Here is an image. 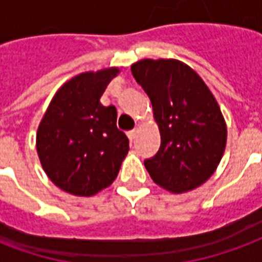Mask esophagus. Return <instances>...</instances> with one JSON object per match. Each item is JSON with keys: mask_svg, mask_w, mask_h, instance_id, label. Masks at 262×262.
<instances>
[{"mask_svg": "<svg viewBox=\"0 0 262 262\" xmlns=\"http://www.w3.org/2000/svg\"><path fill=\"white\" fill-rule=\"evenodd\" d=\"M137 133H138V131H137V128H134V129H131V131H128V138L131 142H133L134 139H135V137H137Z\"/></svg>", "mask_w": 262, "mask_h": 262, "instance_id": "34e87169", "label": "esophagus"}]
</instances>
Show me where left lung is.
I'll list each match as a JSON object with an SVG mask.
<instances>
[{
  "mask_svg": "<svg viewBox=\"0 0 262 262\" xmlns=\"http://www.w3.org/2000/svg\"><path fill=\"white\" fill-rule=\"evenodd\" d=\"M144 88L160 131V148L145 160L152 180L167 191H191L216 170L228 129L216 99L201 76L179 60H145L131 66Z\"/></svg>",
  "mask_w": 262,
  "mask_h": 262,
  "instance_id": "8db88e82",
  "label": "left lung"
}]
</instances>
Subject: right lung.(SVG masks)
<instances>
[{"label":"right lung","mask_w":262,"mask_h":262,"mask_svg":"<svg viewBox=\"0 0 262 262\" xmlns=\"http://www.w3.org/2000/svg\"><path fill=\"white\" fill-rule=\"evenodd\" d=\"M120 70L82 72L51 99L36 135L43 170L55 186L78 196H91L116 180L129 149L117 128V110L100 103Z\"/></svg>","instance_id":"add662e5"}]
</instances>
